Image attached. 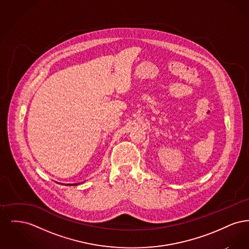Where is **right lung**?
I'll return each instance as SVG.
<instances>
[{
    "label": "right lung",
    "instance_id": "add662e5",
    "mask_svg": "<svg viewBox=\"0 0 249 249\" xmlns=\"http://www.w3.org/2000/svg\"><path fill=\"white\" fill-rule=\"evenodd\" d=\"M63 185H64V184H63ZM67 185H68V186H70V185H78V183H77V184H67Z\"/></svg>",
    "mask_w": 249,
    "mask_h": 249
}]
</instances>
